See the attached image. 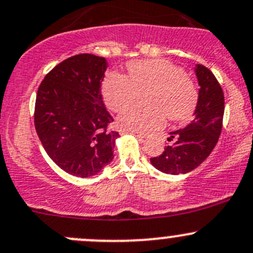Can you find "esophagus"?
<instances>
[{"label": "esophagus", "mask_w": 253, "mask_h": 253, "mask_svg": "<svg viewBox=\"0 0 253 253\" xmlns=\"http://www.w3.org/2000/svg\"><path fill=\"white\" fill-rule=\"evenodd\" d=\"M121 133H122V134H124V133H133V132H128V131H121ZM133 134L137 135V137L139 138V139H143V138L145 137V135H144V134H142V133H133Z\"/></svg>", "instance_id": "esophagus-1"}]
</instances>
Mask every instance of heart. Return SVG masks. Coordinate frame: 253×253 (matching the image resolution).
<instances>
[{
  "mask_svg": "<svg viewBox=\"0 0 253 253\" xmlns=\"http://www.w3.org/2000/svg\"><path fill=\"white\" fill-rule=\"evenodd\" d=\"M128 78L120 73L108 74L103 82L105 104L119 111L146 93L147 106L127 107L118 118L120 128L147 133L164 126L166 118L184 121L195 110L199 92L184 70L165 59L134 60L127 66Z\"/></svg>",
  "mask_w": 253,
  "mask_h": 253,
  "instance_id": "obj_1",
  "label": "heart"
}]
</instances>
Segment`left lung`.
<instances>
[{
    "label": "left lung",
    "instance_id": "left-lung-1",
    "mask_svg": "<svg viewBox=\"0 0 253 253\" xmlns=\"http://www.w3.org/2000/svg\"><path fill=\"white\" fill-rule=\"evenodd\" d=\"M199 99L195 118L185 128L171 132L169 143L161 155L151 158L154 167L164 173H188L206 160L216 147L223 125L224 94L209 68L198 65Z\"/></svg>",
    "mask_w": 253,
    "mask_h": 253
}]
</instances>
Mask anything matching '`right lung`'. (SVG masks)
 I'll return each instance as SVG.
<instances>
[{
  "label": "right lung",
  "instance_id": "obj_1",
  "mask_svg": "<svg viewBox=\"0 0 253 253\" xmlns=\"http://www.w3.org/2000/svg\"><path fill=\"white\" fill-rule=\"evenodd\" d=\"M106 59L76 54L44 76L36 95L34 122L44 150L63 171L91 177L110 164L119 132L103 103Z\"/></svg>",
  "mask_w": 253,
  "mask_h": 253
}]
</instances>
